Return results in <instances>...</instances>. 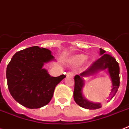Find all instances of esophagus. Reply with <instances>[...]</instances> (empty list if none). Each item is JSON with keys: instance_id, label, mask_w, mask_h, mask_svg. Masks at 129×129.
Segmentation results:
<instances>
[{"instance_id": "1", "label": "esophagus", "mask_w": 129, "mask_h": 129, "mask_svg": "<svg viewBox=\"0 0 129 129\" xmlns=\"http://www.w3.org/2000/svg\"><path fill=\"white\" fill-rule=\"evenodd\" d=\"M75 73L74 71H69V72H68L67 73V76H71V77L75 76Z\"/></svg>"}]
</instances>
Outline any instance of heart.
Here are the masks:
<instances>
[{
    "label": "heart",
    "instance_id": "1",
    "mask_svg": "<svg viewBox=\"0 0 129 129\" xmlns=\"http://www.w3.org/2000/svg\"><path fill=\"white\" fill-rule=\"evenodd\" d=\"M87 59V56L83 54H80V55H78L75 56V61L78 63H82L84 62Z\"/></svg>",
    "mask_w": 129,
    "mask_h": 129
}]
</instances>
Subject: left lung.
Returning <instances> with one entry per match:
<instances>
[{"label": "left lung", "mask_w": 129, "mask_h": 129, "mask_svg": "<svg viewBox=\"0 0 129 129\" xmlns=\"http://www.w3.org/2000/svg\"><path fill=\"white\" fill-rule=\"evenodd\" d=\"M106 51L100 49V54L101 56L89 66L86 71L82 73L80 75L75 77V88H74L73 97L76 103L82 108L89 110H95L101 108V103H93L88 101L83 97L82 93V89L84 84L82 77L92 75L99 70H104L108 69L112 82V89L110 93V99L114 97L119 86V66L117 61L114 57L109 54L105 53Z\"/></svg>", "instance_id": "obj_1"}]
</instances>
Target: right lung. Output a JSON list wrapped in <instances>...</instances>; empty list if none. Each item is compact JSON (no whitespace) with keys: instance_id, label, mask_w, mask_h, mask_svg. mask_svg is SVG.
Listing matches in <instances>:
<instances>
[{"instance_id":"1","label":"right lung","mask_w":129,"mask_h":129,"mask_svg":"<svg viewBox=\"0 0 129 129\" xmlns=\"http://www.w3.org/2000/svg\"><path fill=\"white\" fill-rule=\"evenodd\" d=\"M54 60L51 51L38 46L18 51L8 64L6 78L13 99L26 108H39L49 103L55 87L66 77H51L45 63Z\"/></svg>"}]
</instances>
